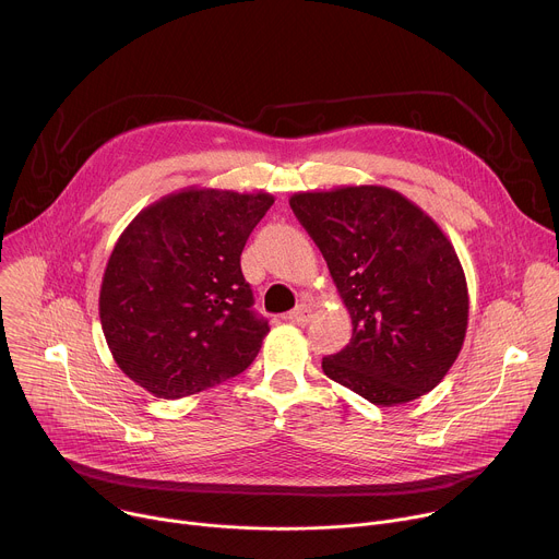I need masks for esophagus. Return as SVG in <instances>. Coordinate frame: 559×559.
Listing matches in <instances>:
<instances>
[{
  "mask_svg": "<svg viewBox=\"0 0 559 559\" xmlns=\"http://www.w3.org/2000/svg\"><path fill=\"white\" fill-rule=\"evenodd\" d=\"M309 318H311V309H309L307 305H298L296 309H292V311L285 316V321H289V323H294V325H307Z\"/></svg>",
  "mask_w": 559,
  "mask_h": 559,
  "instance_id": "esophagus-1",
  "label": "esophagus"
}]
</instances>
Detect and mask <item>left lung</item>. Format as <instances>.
Returning <instances> with one entry per match:
<instances>
[{
	"label": "left lung",
	"mask_w": 559,
	"mask_h": 559,
	"mask_svg": "<svg viewBox=\"0 0 559 559\" xmlns=\"http://www.w3.org/2000/svg\"><path fill=\"white\" fill-rule=\"evenodd\" d=\"M289 205L352 316V341L323 358L325 376L378 407L431 391L455 362L468 323L466 278L447 234L382 186L296 192Z\"/></svg>",
	"instance_id": "8db88e82"
}]
</instances>
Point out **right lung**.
<instances>
[{
  "instance_id": "1",
  "label": "right lung",
  "mask_w": 559,
  "mask_h": 559,
  "mask_svg": "<svg viewBox=\"0 0 559 559\" xmlns=\"http://www.w3.org/2000/svg\"><path fill=\"white\" fill-rule=\"evenodd\" d=\"M267 192L188 188L141 210L108 259L99 318L119 369L156 397L199 393L246 371L270 332L241 252Z\"/></svg>"
}]
</instances>
